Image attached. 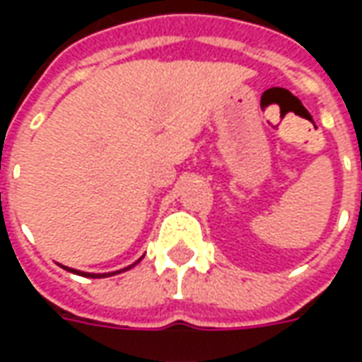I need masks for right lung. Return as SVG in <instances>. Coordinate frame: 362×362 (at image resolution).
I'll return each instance as SVG.
<instances>
[{
	"label": "right lung",
	"mask_w": 362,
	"mask_h": 362,
	"mask_svg": "<svg viewBox=\"0 0 362 362\" xmlns=\"http://www.w3.org/2000/svg\"><path fill=\"white\" fill-rule=\"evenodd\" d=\"M135 264H137V262H135ZM134 266H129V267H134ZM129 267H126V269H129ZM66 269L67 272H74V273H79V275H85V277H90V279H96V277H108V275H112V273H83V272H77V269H69V267H66ZM126 269H122V272H126ZM116 273H119V272H116Z\"/></svg>",
	"instance_id": "right-lung-1"
}]
</instances>
